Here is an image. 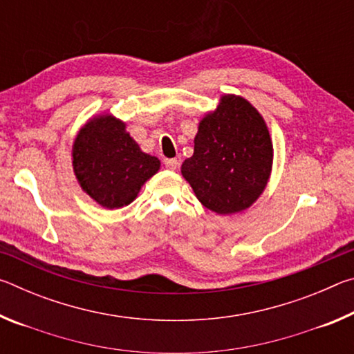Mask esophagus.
I'll return each mask as SVG.
<instances>
[{
    "label": "esophagus",
    "instance_id": "34e87169",
    "mask_svg": "<svg viewBox=\"0 0 354 354\" xmlns=\"http://www.w3.org/2000/svg\"><path fill=\"white\" fill-rule=\"evenodd\" d=\"M164 164L169 170H176L179 167V160L178 159H165Z\"/></svg>",
    "mask_w": 354,
    "mask_h": 354
}]
</instances>
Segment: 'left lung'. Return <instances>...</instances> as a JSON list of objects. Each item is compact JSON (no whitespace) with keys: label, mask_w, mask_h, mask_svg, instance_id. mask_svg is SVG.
Segmentation results:
<instances>
[{"label":"left lung","mask_w":354,"mask_h":354,"mask_svg":"<svg viewBox=\"0 0 354 354\" xmlns=\"http://www.w3.org/2000/svg\"><path fill=\"white\" fill-rule=\"evenodd\" d=\"M194 143L181 173L203 206L231 215L256 203L270 179L273 143L266 120L248 100L221 95L218 106L200 120Z\"/></svg>","instance_id":"left-lung-1"}]
</instances>
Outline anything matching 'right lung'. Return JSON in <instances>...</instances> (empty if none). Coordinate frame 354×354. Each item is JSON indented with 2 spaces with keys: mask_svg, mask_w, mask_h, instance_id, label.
Returning <instances> with one entry per match:
<instances>
[{
  "mask_svg": "<svg viewBox=\"0 0 354 354\" xmlns=\"http://www.w3.org/2000/svg\"><path fill=\"white\" fill-rule=\"evenodd\" d=\"M71 164L80 187L106 209L131 205L160 169V160L143 153L127 123L112 113H100L82 124L73 142Z\"/></svg>",
  "mask_w": 354,
  "mask_h": 354,
  "instance_id": "obj_1",
  "label": "right lung"
}]
</instances>
